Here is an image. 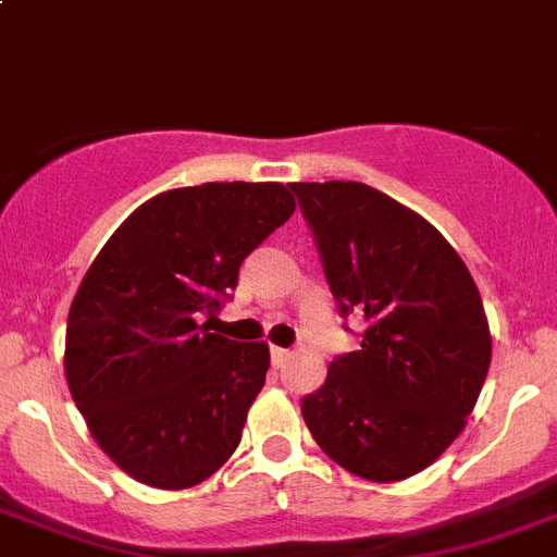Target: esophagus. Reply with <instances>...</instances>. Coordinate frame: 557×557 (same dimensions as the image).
Wrapping results in <instances>:
<instances>
[{"mask_svg": "<svg viewBox=\"0 0 557 557\" xmlns=\"http://www.w3.org/2000/svg\"><path fill=\"white\" fill-rule=\"evenodd\" d=\"M290 360V349H283V347H272V363L277 366V369H283L285 363Z\"/></svg>", "mask_w": 557, "mask_h": 557, "instance_id": "esophagus-1", "label": "esophagus"}]
</instances>
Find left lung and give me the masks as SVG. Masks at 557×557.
Listing matches in <instances>:
<instances>
[{
    "instance_id": "left-lung-1",
    "label": "left lung",
    "mask_w": 557,
    "mask_h": 557,
    "mask_svg": "<svg viewBox=\"0 0 557 557\" xmlns=\"http://www.w3.org/2000/svg\"><path fill=\"white\" fill-rule=\"evenodd\" d=\"M288 188L341 319L363 322L360 349L335 355L322 388L302 397L305 424L347 472L410 478L458 438L488 374L478 285L447 238L397 199L344 180Z\"/></svg>"
}]
</instances>
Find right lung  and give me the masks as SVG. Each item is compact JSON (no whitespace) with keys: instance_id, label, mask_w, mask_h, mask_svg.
Masks as SVG:
<instances>
[{"instance_id":"obj_1","label":"right lung","mask_w":557,"mask_h":557,"mask_svg":"<svg viewBox=\"0 0 557 557\" xmlns=\"http://www.w3.org/2000/svg\"><path fill=\"white\" fill-rule=\"evenodd\" d=\"M280 183H205L149 199L110 235L69 310L66 380L129 478L188 488L235 453L267 383L263 341L210 333L238 269L285 224Z\"/></svg>"}]
</instances>
